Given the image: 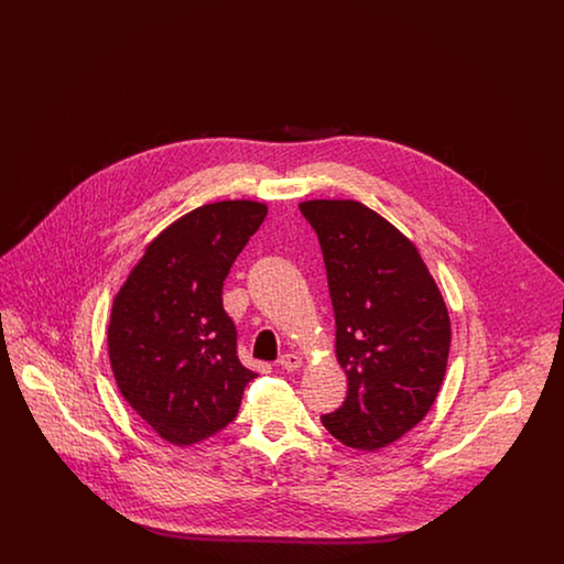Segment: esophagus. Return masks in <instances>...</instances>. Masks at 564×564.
Masks as SVG:
<instances>
[{"label":"esophagus","instance_id":"34e87169","mask_svg":"<svg viewBox=\"0 0 564 564\" xmlns=\"http://www.w3.org/2000/svg\"><path fill=\"white\" fill-rule=\"evenodd\" d=\"M279 366H281V370L294 372V370L302 368V359H300L297 355H294V352H288V355H283V357L279 359Z\"/></svg>","mask_w":564,"mask_h":564}]
</instances>
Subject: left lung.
Instances as JSON below:
<instances>
[{
    "label": "left lung",
    "mask_w": 564,
    "mask_h": 564,
    "mask_svg": "<svg viewBox=\"0 0 564 564\" xmlns=\"http://www.w3.org/2000/svg\"><path fill=\"white\" fill-rule=\"evenodd\" d=\"M336 317L345 403L322 423L355 451H378L416 427L435 402L451 350V317L419 249L357 200H304Z\"/></svg>",
    "instance_id": "obj_1"
}]
</instances>
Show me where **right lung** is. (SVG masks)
Returning a JSON list of instances; mask_svg holds the SVG:
<instances>
[{
    "mask_svg": "<svg viewBox=\"0 0 564 564\" xmlns=\"http://www.w3.org/2000/svg\"><path fill=\"white\" fill-rule=\"evenodd\" d=\"M267 214L264 203L221 200L175 219L113 297L108 352L116 384L175 446L224 430L258 376L239 361L221 288Z\"/></svg>",
    "mask_w": 564,
    "mask_h": 564,
    "instance_id": "right-lung-1",
    "label": "right lung"
}]
</instances>
